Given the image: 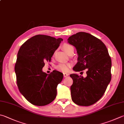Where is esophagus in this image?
Segmentation results:
<instances>
[{
	"instance_id": "1",
	"label": "esophagus",
	"mask_w": 124,
	"mask_h": 124,
	"mask_svg": "<svg viewBox=\"0 0 124 124\" xmlns=\"http://www.w3.org/2000/svg\"><path fill=\"white\" fill-rule=\"evenodd\" d=\"M63 75H64V77H66L69 76V74L66 73H63Z\"/></svg>"
}]
</instances>
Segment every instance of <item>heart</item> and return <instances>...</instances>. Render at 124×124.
<instances>
[{
  "mask_svg": "<svg viewBox=\"0 0 124 124\" xmlns=\"http://www.w3.org/2000/svg\"><path fill=\"white\" fill-rule=\"evenodd\" d=\"M62 48L67 54H69L72 51H74V48L73 46L69 44H64L62 46ZM71 67V64H70V63H60V64L56 66L55 68L59 71L66 72L69 71Z\"/></svg>",
  "mask_w": 124,
  "mask_h": 124,
  "instance_id": "obj_1",
  "label": "heart"
}]
</instances>
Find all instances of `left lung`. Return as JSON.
<instances>
[{
	"label": "left lung",
	"mask_w": 124,
	"mask_h": 124,
	"mask_svg": "<svg viewBox=\"0 0 124 124\" xmlns=\"http://www.w3.org/2000/svg\"><path fill=\"white\" fill-rule=\"evenodd\" d=\"M67 40L76 47L78 55L73 70L76 72L87 70L85 78L70 74L73 81L71 86L72 100L80 106L92 105L102 97L111 81V57L105 45L90 33L78 32Z\"/></svg>",
	"instance_id": "obj_1"
}]
</instances>
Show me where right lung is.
Segmentation results:
<instances>
[{
	"mask_svg": "<svg viewBox=\"0 0 124 124\" xmlns=\"http://www.w3.org/2000/svg\"><path fill=\"white\" fill-rule=\"evenodd\" d=\"M62 40L36 35L26 41L18 51L15 67L18 87L25 99L34 105L45 106L55 98L63 74L55 70L46 74L42 69L44 62H51Z\"/></svg>",
	"mask_w": 124,
	"mask_h": 124,
	"instance_id": "1",
	"label": "right lung"
}]
</instances>
